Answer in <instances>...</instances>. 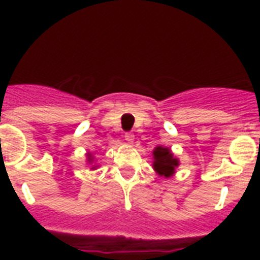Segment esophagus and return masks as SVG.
Returning a JSON list of instances; mask_svg holds the SVG:
<instances>
[{"label": "esophagus", "instance_id": "34e87169", "mask_svg": "<svg viewBox=\"0 0 260 260\" xmlns=\"http://www.w3.org/2000/svg\"><path fill=\"white\" fill-rule=\"evenodd\" d=\"M124 138H125V140L128 143H132L135 140V135L131 134V132H125V135H124Z\"/></svg>", "mask_w": 260, "mask_h": 260}]
</instances>
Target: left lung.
I'll return each instance as SVG.
<instances>
[{
    "mask_svg": "<svg viewBox=\"0 0 260 260\" xmlns=\"http://www.w3.org/2000/svg\"><path fill=\"white\" fill-rule=\"evenodd\" d=\"M155 171L165 177H171L178 166V160L173 156L171 151L165 147H156L154 151Z\"/></svg>",
    "mask_w": 260,
    "mask_h": 260,
    "instance_id": "left-lung-1",
    "label": "left lung"
}]
</instances>
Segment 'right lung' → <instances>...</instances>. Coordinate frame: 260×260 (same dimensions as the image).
<instances>
[{"label":"right lung","instance_id":"obj_1","mask_svg":"<svg viewBox=\"0 0 260 260\" xmlns=\"http://www.w3.org/2000/svg\"><path fill=\"white\" fill-rule=\"evenodd\" d=\"M89 160H91V158H89Z\"/></svg>","mask_w":260,"mask_h":260}]
</instances>
